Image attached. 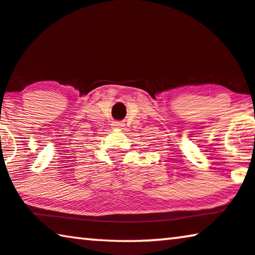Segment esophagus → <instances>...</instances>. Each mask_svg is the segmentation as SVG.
Returning a JSON list of instances; mask_svg holds the SVG:
<instances>
[{
	"label": "esophagus",
	"mask_w": 255,
	"mask_h": 255,
	"mask_svg": "<svg viewBox=\"0 0 255 255\" xmlns=\"http://www.w3.org/2000/svg\"><path fill=\"white\" fill-rule=\"evenodd\" d=\"M112 125H113V127H116V128H121L124 126V125L121 123H113Z\"/></svg>",
	"instance_id": "34e87169"
}]
</instances>
